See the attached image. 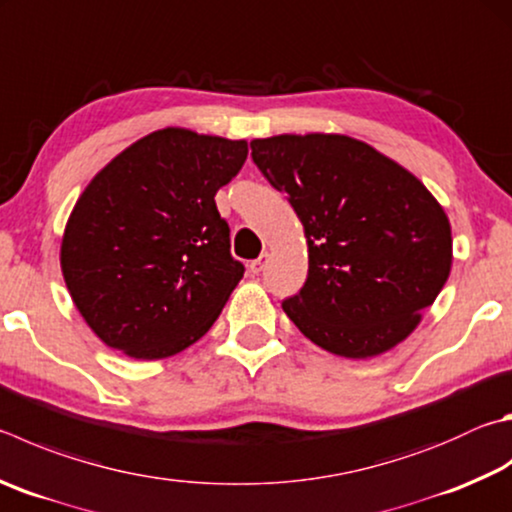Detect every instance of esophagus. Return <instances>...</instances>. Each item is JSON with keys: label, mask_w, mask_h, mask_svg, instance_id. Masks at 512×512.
Wrapping results in <instances>:
<instances>
[{"label": "esophagus", "mask_w": 512, "mask_h": 512, "mask_svg": "<svg viewBox=\"0 0 512 512\" xmlns=\"http://www.w3.org/2000/svg\"><path fill=\"white\" fill-rule=\"evenodd\" d=\"M266 262H268V255H262L259 259H255V262H250V273L253 275H259L266 268Z\"/></svg>", "instance_id": "34e87169"}]
</instances>
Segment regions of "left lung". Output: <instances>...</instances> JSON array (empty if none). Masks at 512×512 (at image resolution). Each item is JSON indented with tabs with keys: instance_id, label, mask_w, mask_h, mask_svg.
Wrapping results in <instances>:
<instances>
[{
	"instance_id": "obj_1",
	"label": "left lung",
	"mask_w": 512,
	"mask_h": 512,
	"mask_svg": "<svg viewBox=\"0 0 512 512\" xmlns=\"http://www.w3.org/2000/svg\"><path fill=\"white\" fill-rule=\"evenodd\" d=\"M253 161L304 226L309 275L284 313L313 345L365 360L423 320L452 268L450 219L389 156L345 134L250 141Z\"/></svg>"
}]
</instances>
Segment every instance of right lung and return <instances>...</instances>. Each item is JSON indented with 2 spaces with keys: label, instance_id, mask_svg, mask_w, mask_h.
<instances>
[{
  "label": "right lung",
  "instance_id": "add662e5",
  "mask_svg": "<svg viewBox=\"0 0 512 512\" xmlns=\"http://www.w3.org/2000/svg\"><path fill=\"white\" fill-rule=\"evenodd\" d=\"M248 143L165 127L89 181L60 244L64 284L89 329L134 360L188 349L219 318L244 266L215 194Z\"/></svg>",
  "mask_w": 512,
  "mask_h": 512
}]
</instances>
